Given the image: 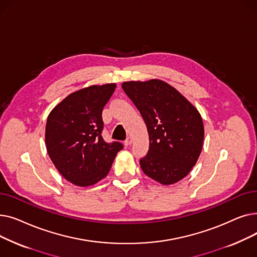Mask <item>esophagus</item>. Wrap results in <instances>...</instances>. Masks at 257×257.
<instances>
[{"label":"esophagus","mask_w":257,"mask_h":257,"mask_svg":"<svg viewBox=\"0 0 257 257\" xmlns=\"http://www.w3.org/2000/svg\"><path fill=\"white\" fill-rule=\"evenodd\" d=\"M131 143H132V139H131V138H128V139L124 142V145H125L126 147H128V146L131 145Z\"/></svg>","instance_id":"esophagus-1"}]
</instances>
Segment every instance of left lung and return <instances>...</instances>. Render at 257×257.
<instances>
[{"mask_svg":"<svg viewBox=\"0 0 257 257\" xmlns=\"http://www.w3.org/2000/svg\"><path fill=\"white\" fill-rule=\"evenodd\" d=\"M121 88L141 112L149 134V151L140 160L143 172L170 185L196 165L204 139L197 108L165 81H128Z\"/></svg>","mask_w":257,"mask_h":257,"instance_id":"8db88e82","label":"left lung"}]
</instances>
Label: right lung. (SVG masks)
Listing matches in <instances>:
<instances>
[{
    "label": "right lung",
    "mask_w": 257,
    "mask_h": 257,
    "mask_svg": "<svg viewBox=\"0 0 257 257\" xmlns=\"http://www.w3.org/2000/svg\"><path fill=\"white\" fill-rule=\"evenodd\" d=\"M115 83L91 85L69 94L50 112L46 125L48 154L58 172L78 186L107 176L123 145L102 138V111Z\"/></svg>",
    "instance_id": "right-lung-1"
}]
</instances>
